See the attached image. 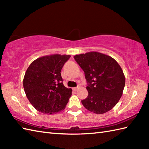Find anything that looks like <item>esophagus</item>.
Masks as SVG:
<instances>
[{"label":"esophagus","instance_id":"esophagus-1","mask_svg":"<svg viewBox=\"0 0 149 149\" xmlns=\"http://www.w3.org/2000/svg\"><path fill=\"white\" fill-rule=\"evenodd\" d=\"M78 89V87H75V88H73V90L74 91H77Z\"/></svg>","mask_w":149,"mask_h":149}]
</instances>
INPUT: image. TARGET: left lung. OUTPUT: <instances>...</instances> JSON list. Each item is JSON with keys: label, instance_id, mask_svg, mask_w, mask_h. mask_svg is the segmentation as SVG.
I'll return each instance as SVG.
<instances>
[{"label": "left lung", "instance_id": "left-lung-1", "mask_svg": "<svg viewBox=\"0 0 149 149\" xmlns=\"http://www.w3.org/2000/svg\"><path fill=\"white\" fill-rule=\"evenodd\" d=\"M74 58L84 72L88 83V95L81 100L84 107L96 114L113 109L121 98L125 84L118 63L109 56L94 51Z\"/></svg>", "mask_w": 149, "mask_h": 149}]
</instances>
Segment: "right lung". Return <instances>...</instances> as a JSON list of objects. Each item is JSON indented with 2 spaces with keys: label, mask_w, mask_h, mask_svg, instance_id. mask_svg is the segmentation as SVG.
I'll return each instance as SVG.
<instances>
[{
  "label": "right lung",
  "mask_w": 149,
  "mask_h": 149,
  "mask_svg": "<svg viewBox=\"0 0 149 149\" xmlns=\"http://www.w3.org/2000/svg\"><path fill=\"white\" fill-rule=\"evenodd\" d=\"M70 55L45 56L31 63L25 74L23 85L30 103L44 114L57 113L64 109L72 90L63 84L61 71Z\"/></svg>",
  "instance_id": "right-lung-1"
}]
</instances>
